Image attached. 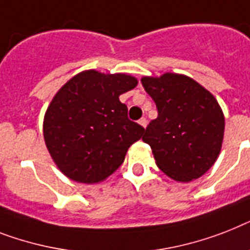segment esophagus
<instances>
[{
	"label": "esophagus",
	"mask_w": 250,
	"mask_h": 250,
	"mask_svg": "<svg viewBox=\"0 0 250 250\" xmlns=\"http://www.w3.org/2000/svg\"><path fill=\"white\" fill-rule=\"evenodd\" d=\"M139 125H141V127H144V128H146V125H147V121H146L145 118H141L139 121Z\"/></svg>",
	"instance_id": "34e87169"
}]
</instances>
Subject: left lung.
<instances>
[{
    "label": "left lung",
    "mask_w": 250,
    "mask_h": 250,
    "mask_svg": "<svg viewBox=\"0 0 250 250\" xmlns=\"http://www.w3.org/2000/svg\"><path fill=\"white\" fill-rule=\"evenodd\" d=\"M141 83L158 109L143 137L158 168L178 182L202 177L217 160L224 141L225 117L216 97L178 73L145 76Z\"/></svg>",
    "instance_id": "obj_1"
}]
</instances>
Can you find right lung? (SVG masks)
Here are the masks:
<instances>
[{
  "label": "right lung",
  "mask_w": 250,
  "mask_h": 250,
  "mask_svg": "<svg viewBox=\"0 0 250 250\" xmlns=\"http://www.w3.org/2000/svg\"><path fill=\"white\" fill-rule=\"evenodd\" d=\"M137 78L125 73L83 70L56 92L43 118V139L56 167L81 184H99L125 162L144 127L129 121L122 93Z\"/></svg>",
  "instance_id": "right-lung-1"
}]
</instances>
